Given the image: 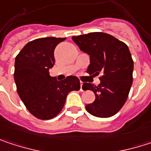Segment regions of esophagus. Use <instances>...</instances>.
Listing matches in <instances>:
<instances>
[{
  "mask_svg": "<svg viewBox=\"0 0 151 151\" xmlns=\"http://www.w3.org/2000/svg\"><path fill=\"white\" fill-rule=\"evenodd\" d=\"M82 86H83V82H81V81H80V91H81V92H83V88H82Z\"/></svg>",
  "mask_w": 151,
  "mask_h": 151,
  "instance_id": "34e87169",
  "label": "esophagus"
}]
</instances>
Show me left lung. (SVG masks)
<instances>
[{
	"label": "left lung",
	"mask_w": 151,
	"mask_h": 151,
	"mask_svg": "<svg viewBox=\"0 0 151 151\" xmlns=\"http://www.w3.org/2000/svg\"><path fill=\"white\" fill-rule=\"evenodd\" d=\"M73 40L90 56L86 72L101 73L97 86L90 83L82 86L83 90H91L95 94V101L86 106L87 112L101 118L114 115L126 102L133 81L134 62L129 47L103 32L73 37Z\"/></svg>",
	"instance_id": "8db88e82"
}]
</instances>
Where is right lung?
<instances>
[{"instance_id":"add662e5","label":"right lung","mask_w":151,"mask_h":151,"mask_svg":"<svg viewBox=\"0 0 151 151\" xmlns=\"http://www.w3.org/2000/svg\"><path fill=\"white\" fill-rule=\"evenodd\" d=\"M65 37H43L29 42L15 61L17 93L27 109L37 118L49 120L59 114L67 94L80 88L75 76L58 81L50 75L55 64L54 50Z\"/></svg>"}]
</instances>
